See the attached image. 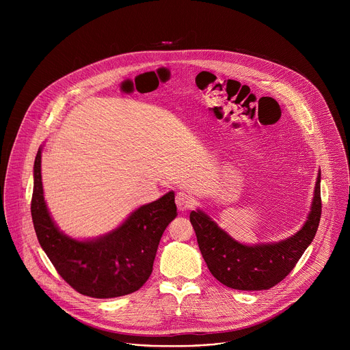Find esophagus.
Masks as SVG:
<instances>
[{"mask_svg": "<svg viewBox=\"0 0 350 350\" xmlns=\"http://www.w3.org/2000/svg\"><path fill=\"white\" fill-rule=\"evenodd\" d=\"M176 204H177L178 211L185 212L193 206V198L187 192H178L176 195Z\"/></svg>", "mask_w": 350, "mask_h": 350, "instance_id": "esophagus-1", "label": "esophagus"}]
</instances>
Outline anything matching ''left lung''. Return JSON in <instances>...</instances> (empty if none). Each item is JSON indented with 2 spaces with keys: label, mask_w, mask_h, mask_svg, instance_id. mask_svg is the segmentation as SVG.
I'll use <instances>...</instances> for the list:
<instances>
[{
  "label": "left lung",
  "mask_w": 350,
  "mask_h": 350,
  "mask_svg": "<svg viewBox=\"0 0 350 350\" xmlns=\"http://www.w3.org/2000/svg\"><path fill=\"white\" fill-rule=\"evenodd\" d=\"M321 172L317 173L310 212L304 226L288 238L247 245L232 238L205 211L189 213L201 254L213 277L239 291L269 289L284 280L313 242L321 216Z\"/></svg>",
  "instance_id": "8db88e82"
}]
</instances>
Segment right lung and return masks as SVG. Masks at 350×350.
Returning a JSON list of instances; mask_svg holds the SVG:
<instances>
[{"label":"right lung","mask_w":350,"mask_h":350,"mask_svg":"<svg viewBox=\"0 0 350 350\" xmlns=\"http://www.w3.org/2000/svg\"><path fill=\"white\" fill-rule=\"evenodd\" d=\"M38 148L33 167L31 217L37 239L61 277L77 292L99 299L138 291L152 273L163 231L177 216L174 192L133 211L116 228L75 238L54 221L44 199Z\"/></svg>","instance_id":"obj_1"}]
</instances>
